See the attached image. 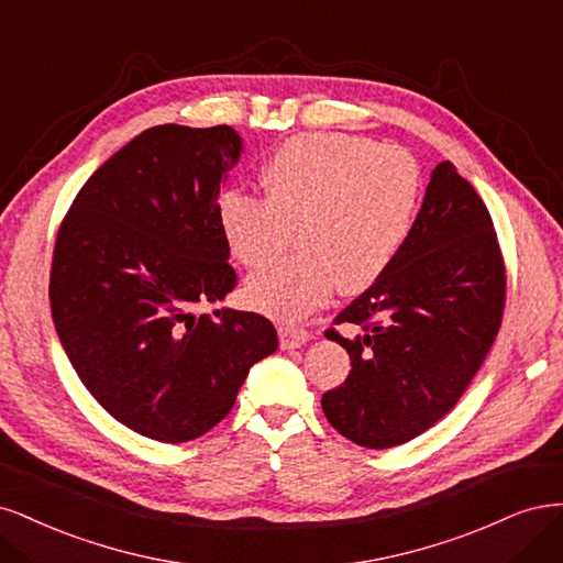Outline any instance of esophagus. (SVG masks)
Instances as JSON below:
<instances>
[{
  "label": "esophagus",
  "mask_w": 563,
  "mask_h": 563,
  "mask_svg": "<svg viewBox=\"0 0 563 563\" xmlns=\"http://www.w3.org/2000/svg\"><path fill=\"white\" fill-rule=\"evenodd\" d=\"M278 332H280V346L285 351L299 349V346H303L308 339H311V332L303 330V328H285V324H283Z\"/></svg>",
  "instance_id": "1"
}]
</instances>
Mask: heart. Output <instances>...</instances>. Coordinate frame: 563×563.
<instances>
[{
    "label": "heart",
    "instance_id": "obj_1",
    "mask_svg": "<svg viewBox=\"0 0 563 563\" xmlns=\"http://www.w3.org/2000/svg\"><path fill=\"white\" fill-rule=\"evenodd\" d=\"M266 198L220 196L217 217L231 255L260 271L295 241L299 255L247 283V301L297 322L330 299L334 285L357 295L400 255L421 203L419 163L369 137L303 133L285 140L262 168Z\"/></svg>",
    "mask_w": 563,
    "mask_h": 563
}]
</instances>
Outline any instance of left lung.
<instances>
[{"label":"left lung","instance_id":"left-lung-1","mask_svg":"<svg viewBox=\"0 0 563 563\" xmlns=\"http://www.w3.org/2000/svg\"><path fill=\"white\" fill-rule=\"evenodd\" d=\"M505 285L492 214L456 166L440 163L400 255L334 318L355 336L324 330L353 365L322 395L328 421L367 449L405 444L432 428L492 351Z\"/></svg>","mask_w":563,"mask_h":563}]
</instances>
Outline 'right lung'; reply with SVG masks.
Listing matches in <instances>:
<instances>
[{"instance_id": "1", "label": "right lung", "mask_w": 563, "mask_h": 563, "mask_svg": "<svg viewBox=\"0 0 563 563\" xmlns=\"http://www.w3.org/2000/svg\"><path fill=\"white\" fill-rule=\"evenodd\" d=\"M239 156L229 125H154L86 179L56 235L48 299L71 367L119 423L156 442L214 428L247 369L278 349L260 313L191 316L239 285L217 217Z\"/></svg>"}]
</instances>
